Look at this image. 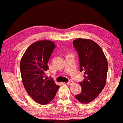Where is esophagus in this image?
Segmentation results:
<instances>
[{
    "label": "esophagus",
    "mask_w": 123,
    "mask_h": 123,
    "mask_svg": "<svg viewBox=\"0 0 123 123\" xmlns=\"http://www.w3.org/2000/svg\"><path fill=\"white\" fill-rule=\"evenodd\" d=\"M67 84H68V85H72L74 84V82H73V81H72V80H70V81H69L67 83Z\"/></svg>",
    "instance_id": "34e87169"
}]
</instances>
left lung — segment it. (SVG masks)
I'll return each mask as SVG.
<instances>
[{
  "label": "left lung",
  "instance_id": "1",
  "mask_svg": "<svg viewBox=\"0 0 123 123\" xmlns=\"http://www.w3.org/2000/svg\"><path fill=\"white\" fill-rule=\"evenodd\" d=\"M73 44L79 55L80 72H84V80L80 82L82 91L76 98L81 103L91 102L105 87L108 62L103 51L90 39L78 38Z\"/></svg>",
  "mask_w": 123,
  "mask_h": 123
}]
</instances>
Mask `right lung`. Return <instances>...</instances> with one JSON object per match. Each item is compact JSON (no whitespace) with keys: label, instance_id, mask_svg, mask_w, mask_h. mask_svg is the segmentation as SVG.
Instances as JSON below:
<instances>
[{"label":"right lung","instance_id":"obj_1","mask_svg":"<svg viewBox=\"0 0 123 123\" xmlns=\"http://www.w3.org/2000/svg\"><path fill=\"white\" fill-rule=\"evenodd\" d=\"M56 47L50 40H40L26 49L20 61V73L25 90L32 99L40 104L54 99L60 86L53 80L45 78L48 62Z\"/></svg>","mask_w":123,"mask_h":123}]
</instances>
